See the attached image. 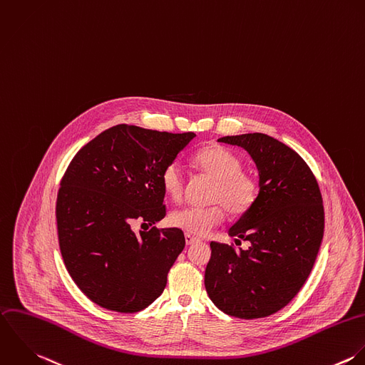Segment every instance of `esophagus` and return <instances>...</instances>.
Wrapping results in <instances>:
<instances>
[{
    "label": "esophagus",
    "mask_w": 365,
    "mask_h": 365,
    "mask_svg": "<svg viewBox=\"0 0 365 365\" xmlns=\"http://www.w3.org/2000/svg\"><path fill=\"white\" fill-rule=\"evenodd\" d=\"M197 242H200L198 238H195V237H192V235H190V234H185V243H187V245H194V243Z\"/></svg>",
    "instance_id": "esophagus-1"
}]
</instances>
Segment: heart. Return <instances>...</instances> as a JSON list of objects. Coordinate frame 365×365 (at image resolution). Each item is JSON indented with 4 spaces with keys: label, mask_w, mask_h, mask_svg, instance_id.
Masks as SVG:
<instances>
[{
    "label": "heart",
    "mask_w": 365,
    "mask_h": 365,
    "mask_svg": "<svg viewBox=\"0 0 365 365\" xmlns=\"http://www.w3.org/2000/svg\"><path fill=\"white\" fill-rule=\"evenodd\" d=\"M195 164L215 181L210 207H185L170 214L168 221L190 235L204 237L218 227L225 217V208L232 215L246 214L259 192L253 177L242 173V161L231 150L214 144L202 148L194 157ZM161 185L173 200H180L184 191V174L180 163L167 164L161 173Z\"/></svg>",
    "instance_id": "heart-1"
}]
</instances>
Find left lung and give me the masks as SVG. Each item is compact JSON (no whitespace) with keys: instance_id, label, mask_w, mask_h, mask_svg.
<instances>
[{"instance_id":"1","label":"left lung","mask_w":365,"mask_h":365,"mask_svg":"<svg viewBox=\"0 0 365 365\" xmlns=\"http://www.w3.org/2000/svg\"><path fill=\"white\" fill-rule=\"evenodd\" d=\"M218 141L249 153L259 173V192L253 207L228 231L250 246L237 250L211 242L205 289L230 316L267 317L299 293L313 269L324 232L322 192L306 161L267 134L227 135Z\"/></svg>"}]
</instances>
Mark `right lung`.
<instances>
[{"label":"right lung","instance_id":"1","mask_svg":"<svg viewBox=\"0 0 365 365\" xmlns=\"http://www.w3.org/2000/svg\"><path fill=\"white\" fill-rule=\"evenodd\" d=\"M194 137L118 124L71 161L56 200L59 247L71 277L98 306L135 313L163 293L184 234L131 227L165 217L161 173Z\"/></svg>","mask_w":365,"mask_h":365}]
</instances>
